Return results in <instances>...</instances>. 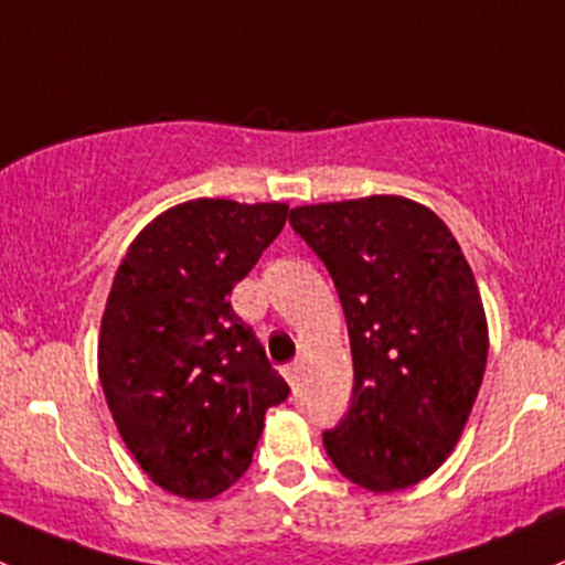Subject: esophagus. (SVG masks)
<instances>
[{
	"mask_svg": "<svg viewBox=\"0 0 565 565\" xmlns=\"http://www.w3.org/2000/svg\"><path fill=\"white\" fill-rule=\"evenodd\" d=\"M282 375H285V381L290 383V386H296V383H299V375H301V362H290V364H285V367H282Z\"/></svg>",
	"mask_w": 565,
	"mask_h": 565,
	"instance_id": "34e87169",
	"label": "esophagus"
}]
</instances>
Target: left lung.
I'll list each match as a JSON object with an SVG mask.
<instances>
[{
    "instance_id": "left-lung-1",
    "label": "left lung",
    "mask_w": 565,
    "mask_h": 565,
    "mask_svg": "<svg viewBox=\"0 0 565 565\" xmlns=\"http://www.w3.org/2000/svg\"><path fill=\"white\" fill-rule=\"evenodd\" d=\"M290 225L329 269L351 340V408L326 455L364 490H408L455 451L484 377L473 271L444 220L403 195L307 203Z\"/></svg>"
}]
</instances>
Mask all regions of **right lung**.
I'll return each mask as SVG.
<instances>
[{
    "label": "right lung",
    "mask_w": 565,
    "mask_h": 565,
    "mask_svg": "<svg viewBox=\"0 0 565 565\" xmlns=\"http://www.w3.org/2000/svg\"><path fill=\"white\" fill-rule=\"evenodd\" d=\"M285 220L288 203L195 198L157 214L116 269L97 372L121 440L171 495L236 484L266 411L288 397L228 301Z\"/></svg>",
    "instance_id": "add662e5"
}]
</instances>
